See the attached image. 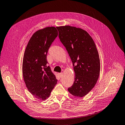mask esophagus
Returning a JSON list of instances; mask_svg holds the SVG:
<instances>
[{
	"instance_id": "34e87169",
	"label": "esophagus",
	"mask_w": 125,
	"mask_h": 125,
	"mask_svg": "<svg viewBox=\"0 0 125 125\" xmlns=\"http://www.w3.org/2000/svg\"><path fill=\"white\" fill-rule=\"evenodd\" d=\"M59 75L60 77L61 78L62 76V75H63V73H59Z\"/></svg>"
}]
</instances>
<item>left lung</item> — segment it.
Here are the masks:
<instances>
[{
    "label": "left lung",
    "mask_w": 125,
    "mask_h": 125,
    "mask_svg": "<svg viewBox=\"0 0 125 125\" xmlns=\"http://www.w3.org/2000/svg\"><path fill=\"white\" fill-rule=\"evenodd\" d=\"M60 40L71 59L75 72L74 81L68 88L76 97L87 94L97 83L100 71L99 55L92 38L87 31L70 26L56 27Z\"/></svg>",
    "instance_id": "obj_1"
}]
</instances>
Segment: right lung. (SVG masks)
I'll use <instances>...</instances> for the list:
<instances>
[{
  "mask_svg": "<svg viewBox=\"0 0 125 125\" xmlns=\"http://www.w3.org/2000/svg\"><path fill=\"white\" fill-rule=\"evenodd\" d=\"M54 27L36 31L30 38L25 49L22 71L26 87L32 95L40 100L49 97L57 83V79L48 63V50L57 36Z\"/></svg>",
  "mask_w": 125,
  "mask_h": 125,
  "instance_id": "add662e5",
  "label": "right lung"
}]
</instances>
